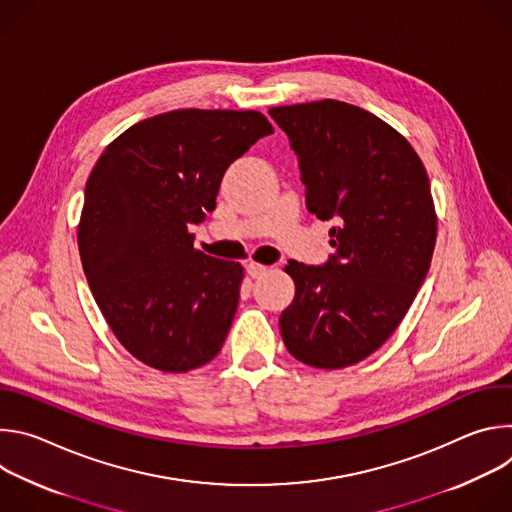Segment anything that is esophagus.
Returning a JSON list of instances; mask_svg holds the SVG:
<instances>
[{
	"instance_id": "esophagus-1",
	"label": "esophagus",
	"mask_w": 512,
	"mask_h": 512,
	"mask_svg": "<svg viewBox=\"0 0 512 512\" xmlns=\"http://www.w3.org/2000/svg\"><path fill=\"white\" fill-rule=\"evenodd\" d=\"M267 269H269L267 265H261V263H257V261H249V263H247V273H249L253 279L265 275Z\"/></svg>"
}]
</instances>
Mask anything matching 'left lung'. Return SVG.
<instances>
[{
	"label": "left lung",
	"mask_w": 512,
	"mask_h": 512,
	"mask_svg": "<svg viewBox=\"0 0 512 512\" xmlns=\"http://www.w3.org/2000/svg\"><path fill=\"white\" fill-rule=\"evenodd\" d=\"M269 115L298 156L306 206L332 221L324 265L289 261L296 296L279 318L289 354L344 369L401 324L427 275L437 216L411 143L377 115L324 99Z\"/></svg>",
	"instance_id": "obj_1"
}]
</instances>
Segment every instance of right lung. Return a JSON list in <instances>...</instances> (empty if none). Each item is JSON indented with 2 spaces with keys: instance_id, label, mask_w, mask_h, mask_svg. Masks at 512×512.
Returning <instances> with one entry per match:
<instances>
[{
  "instance_id": "right-lung-1",
  "label": "right lung",
  "mask_w": 512,
  "mask_h": 512,
  "mask_svg": "<svg viewBox=\"0 0 512 512\" xmlns=\"http://www.w3.org/2000/svg\"><path fill=\"white\" fill-rule=\"evenodd\" d=\"M273 127L257 111L176 109L123 131L85 188L79 251L117 340L143 364L186 373L233 324L243 267L194 249L227 168Z\"/></svg>"
}]
</instances>
